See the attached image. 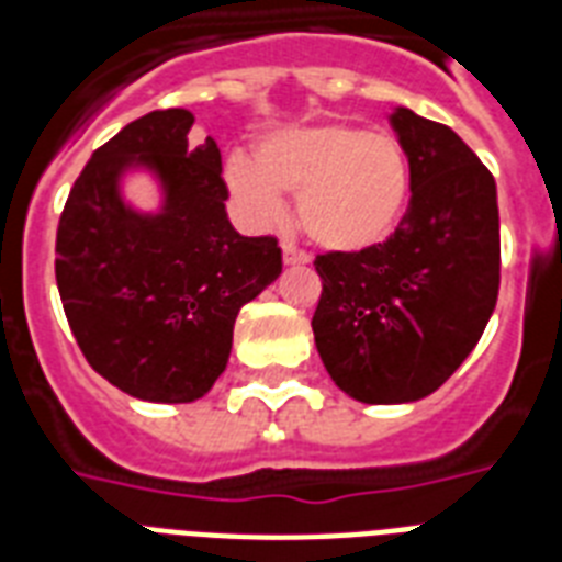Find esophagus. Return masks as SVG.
<instances>
[{"mask_svg":"<svg viewBox=\"0 0 562 562\" xmlns=\"http://www.w3.org/2000/svg\"><path fill=\"white\" fill-rule=\"evenodd\" d=\"M282 262L285 265H308V256L291 245H282Z\"/></svg>","mask_w":562,"mask_h":562,"instance_id":"1","label":"esophagus"}]
</instances>
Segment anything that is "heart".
<instances>
[{"mask_svg": "<svg viewBox=\"0 0 562 562\" xmlns=\"http://www.w3.org/2000/svg\"><path fill=\"white\" fill-rule=\"evenodd\" d=\"M224 178L256 227L280 224L285 215L280 192L297 194L300 227L338 254L382 245L402 221L411 192L402 145L344 122L265 136L256 162L233 154Z\"/></svg>", "mask_w": 562, "mask_h": 562, "instance_id": "obj_1", "label": "heart"}]
</instances>
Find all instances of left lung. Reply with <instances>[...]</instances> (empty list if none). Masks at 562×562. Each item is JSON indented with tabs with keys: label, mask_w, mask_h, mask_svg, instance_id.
I'll return each instance as SVG.
<instances>
[{
	"label": "left lung",
	"mask_w": 562,
	"mask_h": 562,
	"mask_svg": "<svg viewBox=\"0 0 562 562\" xmlns=\"http://www.w3.org/2000/svg\"><path fill=\"white\" fill-rule=\"evenodd\" d=\"M411 203L387 241L324 254L312 317L326 373L347 396L400 405L435 393L475 350L498 297L496 180L452 127L396 108Z\"/></svg>",
	"instance_id": "1"
}]
</instances>
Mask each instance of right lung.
<instances>
[{"mask_svg": "<svg viewBox=\"0 0 562 562\" xmlns=\"http://www.w3.org/2000/svg\"><path fill=\"white\" fill-rule=\"evenodd\" d=\"M194 116L154 110L104 143L75 180L57 224V291L90 368L127 396L194 402L233 350L238 308L282 273L277 238H247L227 218L212 136ZM131 170L158 180L157 211L121 192Z\"/></svg>", "mask_w": 562, "mask_h": 562, "instance_id": "right-lung-1", "label": "right lung"}]
</instances>
